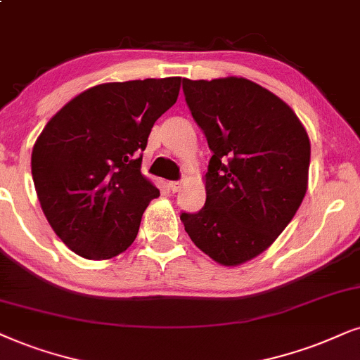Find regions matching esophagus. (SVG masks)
<instances>
[{
    "label": "esophagus",
    "instance_id": "1",
    "mask_svg": "<svg viewBox=\"0 0 360 360\" xmlns=\"http://www.w3.org/2000/svg\"><path fill=\"white\" fill-rule=\"evenodd\" d=\"M181 186H183V184H181L179 181H171V183H169V189L172 191V193H177V191L181 189Z\"/></svg>",
    "mask_w": 360,
    "mask_h": 360
}]
</instances>
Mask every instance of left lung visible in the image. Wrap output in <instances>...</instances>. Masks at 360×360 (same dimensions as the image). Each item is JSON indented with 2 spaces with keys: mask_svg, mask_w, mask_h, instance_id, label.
I'll return each mask as SVG.
<instances>
[{
  "mask_svg": "<svg viewBox=\"0 0 360 360\" xmlns=\"http://www.w3.org/2000/svg\"><path fill=\"white\" fill-rule=\"evenodd\" d=\"M183 91L212 158L204 207L181 221L202 252L238 266L266 251L301 206L311 143L292 109L252 81L183 79Z\"/></svg>",
  "mask_w": 360,
  "mask_h": 360,
  "instance_id": "left-lung-1",
  "label": "left lung"
}]
</instances>
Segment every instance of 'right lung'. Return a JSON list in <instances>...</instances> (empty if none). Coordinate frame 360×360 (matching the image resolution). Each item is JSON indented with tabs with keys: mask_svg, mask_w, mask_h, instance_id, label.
I'll return each instance as SVG.
<instances>
[{
	"mask_svg": "<svg viewBox=\"0 0 360 360\" xmlns=\"http://www.w3.org/2000/svg\"><path fill=\"white\" fill-rule=\"evenodd\" d=\"M181 78L94 86L48 122L31 154L38 199L53 231L86 259H111L138 236L159 191L141 174L154 122L176 103Z\"/></svg>",
	"mask_w": 360,
	"mask_h": 360,
	"instance_id": "add662e5",
	"label": "right lung"
}]
</instances>
